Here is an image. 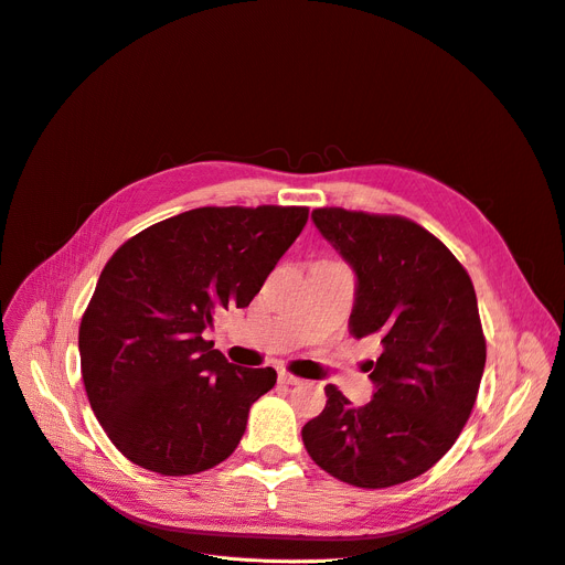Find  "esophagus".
<instances>
[{
  "mask_svg": "<svg viewBox=\"0 0 565 565\" xmlns=\"http://www.w3.org/2000/svg\"><path fill=\"white\" fill-rule=\"evenodd\" d=\"M278 381H280L282 385H298V383H303L301 379L294 376V374H289V372H285V370H280V372H278Z\"/></svg>",
  "mask_w": 565,
  "mask_h": 565,
  "instance_id": "esophagus-1",
  "label": "esophagus"
}]
</instances>
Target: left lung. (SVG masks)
<instances>
[{
	"mask_svg": "<svg viewBox=\"0 0 565 565\" xmlns=\"http://www.w3.org/2000/svg\"><path fill=\"white\" fill-rule=\"evenodd\" d=\"M312 221L355 271L351 335L381 340V355L364 362L372 402L351 406L326 385V408L303 426V445L344 483L411 481L451 449L477 402L486 338L475 285L411 218L319 207Z\"/></svg>",
	"mask_w": 565,
	"mask_h": 565,
	"instance_id": "1",
	"label": "left lung"
}]
</instances>
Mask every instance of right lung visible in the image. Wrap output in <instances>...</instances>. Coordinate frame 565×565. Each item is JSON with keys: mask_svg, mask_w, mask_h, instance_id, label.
Returning a JSON list of instances; mask_svg holds the SVG:
<instances>
[{"mask_svg": "<svg viewBox=\"0 0 565 565\" xmlns=\"http://www.w3.org/2000/svg\"><path fill=\"white\" fill-rule=\"evenodd\" d=\"M308 207H198L146 227L105 264L79 326L82 379L116 449L186 477L237 449L276 370L225 360L203 338L216 308H246L301 235Z\"/></svg>", "mask_w": 565, "mask_h": 565, "instance_id": "add662e5", "label": "right lung"}]
</instances>
